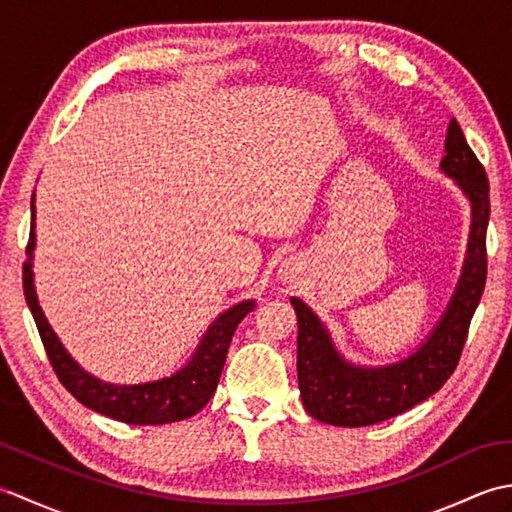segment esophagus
<instances>
[{
    "mask_svg": "<svg viewBox=\"0 0 512 512\" xmlns=\"http://www.w3.org/2000/svg\"><path fill=\"white\" fill-rule=\"evenodd\" d=\"M299 270H301V262H297V259L292 257L288 262H284V266H281V275H284V279L292 281L299 275Z\"/></svg>",
    "mask_w": 512,
    "mask_h": 512,
    "instance_id": "34e87169",
    "label": "esophagus"
}]
</instances>
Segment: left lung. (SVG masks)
I'll use <instances>...</instances> for the list:
<instances>
[{
	"label": "left lung",
	"instance_id": "8db88e82",
	"mask_svg": "<svg viewBox=\"0 0 512 512\" xmlns=\"http://www.w3.org/2000/svg\"><path fill=\"white\" fill-rule=\"evenodd\" d=\"M447 156L442 169L458 180L473 204L469 257L458 290L427 343L416 354L396 365L365 369L345 363L336 354L328 332L323 330L306 303L290 299L297 312V376L303 407L312 418L334 427H369L416 407L447 383L460 363L469 325L486 284V228L491 215L488 178L473 149L466 143L458 121H451Z\"/></svg>",
	"mask_w": 512,
	"mask_h": 512
}]
</instances>
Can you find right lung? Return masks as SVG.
Returning a JSON list of instances; mask_svg holds the SVG:
<instances>
[{
	"mask_svg": "<svg viewBox=\"0 0 512 512\" xmlns=\"http://www.w3.org/2000/svg\"><path fill=\"white\" fill-rule=\"evenodd\" d=\"M32 224L30 239L26 246L28 259L24 262V295L26 303L35 317L41 343L46 347L48 361L54 374L61 380V385L70 394L92 411H99L107 418L121 420L127 424H167L191 418L198 413L206 402L215 394V387L220 383L228 345L235 334L237 323L255 308V301H242L235 308L220 314L209 332L198 347V352L191 358V363L180 369L171 378L156 380V383L145 385H110L101 383L99 378L85 374L76 365L70 354L63 350L57 336L50 330V325L43 317V312L35 297V286H32V248H35V195L30 202Z\"/></svg>",
	"mask_w": 512,
	"mask_h": 512,
	"instance_id": "obj_1",
	"label": "right lung"
}]
</instances>
